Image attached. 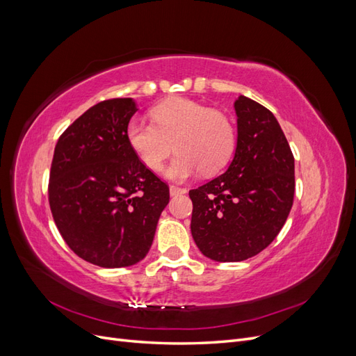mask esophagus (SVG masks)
Returning a JSON list of instances; mask_svg holds the SVG:
<instances>
[{"instance_id":"1","label":"esophagus","mask_w":356,"mask_h":356,"mask_svg":"<svg viewBox=\"0 0 356 356\" xmlns=\"http://www.w3.org/2000/svg\"><path fill=\"white\" fill-rule=\"evenodd\" d=\"M169 193H170V196H178V195H184V193H187V190L177 187V186H170Z\"/></svg>"}]
</instances>
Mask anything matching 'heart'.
<instances>
[{"label": "heart", "instance_id": "obj_1", "mask_svg": "<svg viewBox=\"0 0 356 356\" xmlns=\"http://www.w3.org/2000/svg\"><path fill=\"white\" fill-rule=\"evenodd\" d=\"M153 123L132 120L126 127L129 147L152 170H159L172 149H178L166 177L184 181L221 170L236 148V131L230 118L200 102L172 98L152 110Z\"/></svg>", "mask_w": 356, "mask_h": 356}]
</instances>
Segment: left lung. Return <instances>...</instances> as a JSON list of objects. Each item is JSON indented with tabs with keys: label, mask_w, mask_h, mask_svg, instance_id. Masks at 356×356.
<instances>
[{
	"label": "left lung",
	"mask_w": 356,
	"mask_h": 356,
	"mask_svg": "<svg viewBox=\"0 0 356 356\" xmlns=\"http://www.w3.org/2000/svg\"><path fill=\"white\" fill-rule=\"evenodd\" d=\"M238 143L227 170L190 190L191 234L215 261H243L284 227L294 200V156L276 117L241 95L234 101Z\"/></svg>",
	"instance_id": "1"
}]
</instances>
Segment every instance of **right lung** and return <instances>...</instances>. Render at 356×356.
<instances>
[{
    "mask_svg": "<svg viewBox=\"0 0 356 356\" xmlns=\"http://www.w3.org/2000/svg\"><path fill=\"white\" fill-rule=\"evenodd\" d=\"M132 98L93 105L59 138L49 203L63 241L99 267L134 266L152 248L169 187L129 147Z\"/></svg>",
    "mask_w": 356,
    "mask_h": 356,
    "instance_id": "1",
    "label": "right lung"
}]
</instances>
